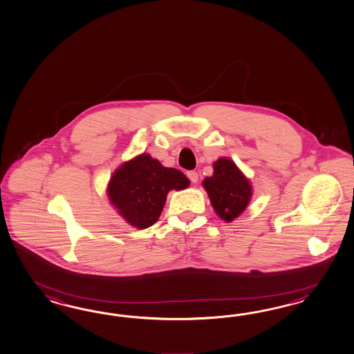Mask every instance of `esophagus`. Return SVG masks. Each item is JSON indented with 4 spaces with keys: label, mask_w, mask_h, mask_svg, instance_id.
I'll use <instances>...</instances> for the list:
<instances>
[{
    "label": "esophagus",
    "mask_w": 354,
    "mask_h": 354,
    "mask_svg": "<svg viewBox=\"0 0 354 354\" xmlns=\"http://www.w3.org/2000/svg\"><path fill=\"white\" fill-rule=\"evenodd\" d=\"M187 176L189 178V180L192 183L198 182V174L196 171H188L187 172Z\"/></svg>",
    "instance_id": "34e87169"
}]
</instances>
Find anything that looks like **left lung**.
Returning a JSON list of instances; mask_svg holds the SVG:
<instances>
[{"label":"left lung","instance_id":"8db88e82","mask_svg":"<svg viewBox=\"0 0 354 354\" xmlns=\"http://www.w3.org/2000/svg\"><path fill=\"white\" fill-rule=\"evenodd\" d=\"M205 189L209 193L215 213L225 222L234 221L241 214L252 196V187L235 163L221 158L214 163V174L206 178Z\"/></svg>","mask_w":354,"mask_h":354}]
</instances>
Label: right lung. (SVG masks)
<instances>
[{
    "label": "right lung",
    "instance_id": "obj_1",
    "mask_svg": "<svg viewBox=\"0 0 354 354\" xmlns=\"http://www.w3.org/2000/svg\"><path fill=\"white\" fill-rule=\"evenodd\" d=\"M188 178L176 169L163 167L148 154L126 162L109 183V198L129 225L148 228L161 215L171 189H184Z\"/></svg>",
    "mask_w": 354,
    "mask_h": 354
}]
</instances>
